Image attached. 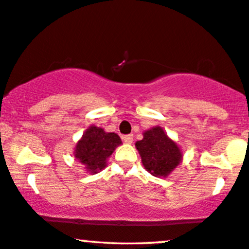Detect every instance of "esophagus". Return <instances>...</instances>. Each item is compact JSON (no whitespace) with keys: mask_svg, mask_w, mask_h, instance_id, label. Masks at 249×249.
<instances>
[{"mask_svg":"<svg viewBox=\"0 0 249 249\" xmlns=\"http://www.w3.org/2000/svg\"><path fill=\"white\" fill-rule=\"evenodd\" d=\"M123 140H124L125 143H132L133 142V134H127V135H123Z\"/></svg>","mask_w":249,"mask_h":249,"instance_id":"obj_1","label":"esophagus"}]
</instances>
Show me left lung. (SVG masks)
I'll return each mask as SVG.
<instances>
[{
    "mask_svg": "<svg viewBox=\"0 0 249 249\" xmlns=\"http://www.w3.org/2000/svg\"><path fill=\"white\" fill-rule=\"evenodd\" d=\"M145 170L154 177L166 178L181 163L182 152L160 126L143 133V139L135 143Z\"/></svg>",
    "mask_w": 249,
    "mask_h": 249,
    "instance_id": "left-lung-1",
    "label": "left lung"
}]
</instances>
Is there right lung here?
I'll list each match as a JSON object with an SVG mask.
<instances>
[{"label": "right lung", "instance_id": "1", "mask_svg": "<svg viewBox=\"0 0 249 249\" xmlns=\"http://www.w3.org/2000/svg\"><path fill=\"white\" fill-rule=\"evenodd\" d=\"M122 144L121 138L116 133H107L104 128L91 125L76 143L74 156L85 170L95 174L107 166V159L116 147Z\"/></svg>", "mask_w": 249, "mask_h": 249}]
</instances>
